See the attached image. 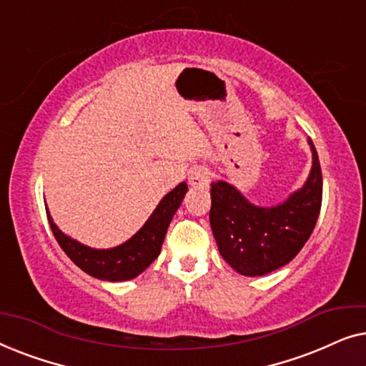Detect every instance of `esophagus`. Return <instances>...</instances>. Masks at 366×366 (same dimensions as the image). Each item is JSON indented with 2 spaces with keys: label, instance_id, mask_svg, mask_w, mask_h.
Instances as JSON below:
<instances>
[{
  "label": "esophagus",
  "instance_id": "34e87169",
  "mask_svg": "<svg viewBox=\"0 0 366 366\" xmlns=\"http://www.w3.org/2000/svg\"><path fill=\"white\" fill-rule=\"evenodd\" d=\"M188 183L192 184V187H194V188L208 187V183H209V172H208V168L194 167V168L189 169Z\"/></svg>",
  "mask_w": 366,
  "mask_h": 366
}]
</instances>
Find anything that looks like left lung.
Instances as JSON below:
<instances>
[{
	"mask_svg": "<svg viewBox=\"0 0 366 366\" xmlns=\"http://www.w3.org/2000/svg\"><path fill=\"white\" fill-rule=\"evenodd\" d=\"M308 143L313 167L307 183L277 207H257L229 183H212L213 237L224 262L244 277L285 267L312 237L322 208L323 179L317 149L312 139Z\"/></svg>",
	"mask_w": 366,
	"mask_h": 366,
	"instance_id": "left-lung-1",
	"label": "left lung"
}]
</instances>
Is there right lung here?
<instances>
[{
  "instance_id": "add662e5",
  "label": "right lung",
  "mask_w": 366,
  "mask_h": 366,
  "mask_svg": "<svg viewBox=\"0 0 366 366\" xmlns=\"http://www.w3.org/2000/svg\"><path fill=\"white\" fill-rule=\"evenodd\" d=\"M187 192V183H179L158 203L152 217L134 237L119 247L108 249L89 248L86 244H81L76 239L66 237L54 224L51 217H49V212H46V214L58 244L76 267L98 280L124 282V280L137 278L158 258L169 222L182 204V199Z\"/></svg>"
}]
</instances>
